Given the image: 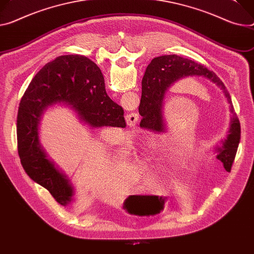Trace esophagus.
I'll use <instances>...</instances> for the list:
<instances>
[{"label": "esophagus", "instance_id": "obj_1", "mask_svg": "<svg viewBox=\"0 0 254 254\" xmlns=\"http://www.w3.org/2000/svg\"><path fill=\"white\" fill-rule=\"evenodd\" d=\"M139 114L137 113H134V112H131V113H128L127 114L126 117V121H127V126H129L130 127H133L136 126L137 122H139Z\"/></svg>", "mask_w": 254, "mask_h": 254}]
</instances>
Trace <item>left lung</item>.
Returning a JSON list of instances; mask_svg holds the SVG:
<instances>
[{
    "mask_svg": "<svg viewBox=\"0 0 254 254\" xmlns=\"http://www.w3.org/2000/svg\"><path fill=\"white\" fill-rule=\"evenodd\" d=\"M187 77H204L221 88L230 104L232 113L227 139L217 147V158L224 164L227 171L231 170L236 151L240 141V123L234 110L231 96L223 82L217 75L193 61L178 56H162L152 60L144 76L147 83L146 90L142 91L139 113L143 117L141 125L156 131H165L166 124L163 119L164 98L169 88L174 83Z\"/></svg>",
    "mask_w": 254,
    "mask_h": 254,
    "instance_id": "1",
    "label": "left lung"
}]
</instances>
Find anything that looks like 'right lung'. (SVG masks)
Masks as SVG:
<instances>
[{
	"label": "right lung",
	"mask_w": 254,
	"mask_h": 254,
	"mask_svg": "<svg viewBox=\"0 0 254 254\" xmlns=\"http://www.w3.org/2000/svg\"><path fill=\"white\" fill-rule=\"evenodd\" d=\"M58 103L70 106L91 128L125 127L126 121L123 107L106 93L101 70L84 56H61L34 76L18 109V154L27 175L65 206L73 200L74 187L48 157L38 136L41 114Z\"/></svg>",
	"instance_id": "1"
}]
</instances>
